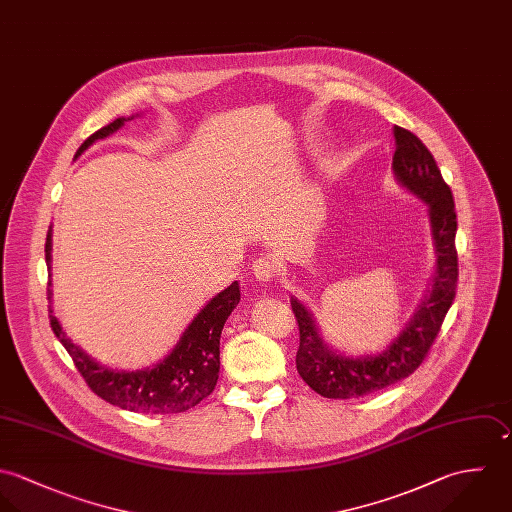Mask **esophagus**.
<instances>
[{"label": "esophagus", "instance_id": "esophagus-1", "mask_svg": "<svg viewBox=\"0 0 512 512\" xmlns=\"http://www.w3.org/2000/svg\"><path fill=\"white\" fill-rule=\"evenodd\" d=\"M253 275L261 283H269L275 277V265L269 259H257L253 263Z\"/></svg>", "mask_w": 512, "mask_h": 512}]
</instances>
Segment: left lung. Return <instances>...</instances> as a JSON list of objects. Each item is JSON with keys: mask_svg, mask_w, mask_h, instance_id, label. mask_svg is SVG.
Listing matches in <instances>:
<instances>
[{"mask_svg": "<svg viewBox=\"0 0 512 512\" xmlns=\"http://www.w3.org/2000/svg\"><path fill=\"white\" fill-rule=\"evenodd\" d=\"M394 136V178L406 192L427 205L435 255L431 281L402 332L384 350L364 356H348L328 346L307 305L291 297L301 336L297 370L308 386L324 398H360L408 378L423 362L455 299L457 215L451 190L443 182L431 152L415 134L396 126Z\"/></svg>", "mask_w": 512, "mask_h": 512, "instance_id": "left-lung-1", "label": "left lung"}]
</instances>
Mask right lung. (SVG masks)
Wrapping results in <instances>:
<instances>
[{
  "label": "right lung",
  "mask_w": 512,
  "mask_h": 512,
  "mask_svg": "<svg viewBox=\"0 0 512 512\" xmlns=\"http://www.w3.org/2000/svg\"><path fill=\"white\" fill-rule=\"evenodd\" d=\"M134 116H120L110 124L89 136L75 154V160L97 140L108 138L124 122ZM51 251H53V229L47 231L45 241V261L51 271ZM51 328L59 342L65 346L73 358L77 370L89 384V388L103 398L104 402L136 413H180L198 406L207 398L219 378V338L227 316L239 305V283H231L227 289L217 293L205 303V307L186 326L176 346L156 364L142 370H118L104 366L89 356L81 346H77L53 312V291L51 281L47 289Z\"/></svg>",
  "instance_id": "obj_1"
}]
</instances>
